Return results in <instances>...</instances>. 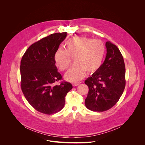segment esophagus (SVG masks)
Instances as JSON below:
<instances>
[{
	"mask_svg": "<svg viewBox=\"0 0 145 145\" xmlns=\"http://www.w3.org/2000/svg\"><path fill=\"white\" fill-rule=\"evenodd\" d=\"M78 85H80V83L79 82H75V83H72V85L73 86H77Z\"/></svg>",
	"mask_w": 145,
	"mask_h": 145,
	"instance_id": "34e87169",
	"label": "esophagus"
}]
</instances>
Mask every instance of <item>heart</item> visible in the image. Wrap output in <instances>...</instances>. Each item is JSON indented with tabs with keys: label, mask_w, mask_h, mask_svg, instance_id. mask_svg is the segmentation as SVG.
<instances>
[{
	"label": "heart",
	"mask_w": 145,
	"mask_h": 145,
	"mask_svg": "<svg viewBox=\"0 0 145 145\" xmlns=\"http://www.w3.org/2000/svg\"><path fill=\"white\" fill-rule=\"evenodd\" d=\"M105 48L102 41L82 36L71 37L65 43V50L59 48L54 54L56 66L65 71L71 62L75 63L65 74L66 80L77 82L85 77L86 72H96L102 65Z\"/></svg>",
	"instance_id": "heart-1"
}]
</instances>
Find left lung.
<instances>
[{"instance_id": "obj_1", "label": "left lung", "mask_w": 145, "mask_h": 145, "mask_svg": "<svg viewBox=\"0 0 145 145\" xmlns=\"http://www.w3.org/2000/svg\"><path fill=\"white\" fill-rule=\"evenodd\" d=\"M106 56L97 71L85 81L89 88L85 102L91 111L103 112L114 106L125 88V65L118 48L106 42Z\"/></svg>"}]
</instances>
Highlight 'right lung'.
I'll return each instance as SVG.
<instances>
[{
    "label": "right lung",
    "mask_w": 145,
    "mask_h": 145,
    "mask_svg": "<svg viewBox=\"0 0 145 145\" xmlns=\"http://www.w3.org/2000/svg\"><path fill=\"white\" fill-rule=\"evenodd\" d=\"M67 32L52 34L31 45L20 62L21 89L28 103L45 114L62 109L65 96L72 89L71 83L63 81L54 63V54L67 37Z\"/></svg>",
    "instance_id": "1"
}]
</instances>
